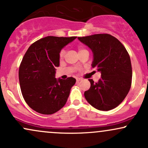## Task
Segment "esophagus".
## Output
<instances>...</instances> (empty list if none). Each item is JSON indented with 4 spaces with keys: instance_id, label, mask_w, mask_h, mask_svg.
<instances>
[{
    "instance_id": "34e87169",
    "label": "esophagus",
    "mask_w": 148,
    "mask_h": 148,
    "mask_svg": "<svg viewBox=\"0 0 148 148\" xmlns=\"http://www.w3.org/2000/svg\"><path fill=\"white\" fill-rule=\"evenodd\" d=\"M81 78H76V82H79V81H81Z\"/></svg>"
}]
</instances>
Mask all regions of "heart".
I'll use <instances>...</instances> for the list:
<instances>
[{
  "instance_id": "b5f03b06",
  "label": "heart",
  "mask_w": 148,
  "mask_h": 148,
  "mask_svg": "<svg viewBox=\"0 0 148 148\" xmlns=\"http://www.w3.org/2000/svg\"><path fill=\"white\" fill-rule=\"evenodd\" d=\"M81 50H84V49H83V48H79V51H81ZM64 55V51L62 50V51H61L60 53V57H63Z\"/></svg>"
}]
</instances>
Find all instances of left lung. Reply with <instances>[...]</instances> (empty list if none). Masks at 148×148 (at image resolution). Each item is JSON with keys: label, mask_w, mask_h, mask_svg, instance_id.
Listing matches in <instances>:
<instances>
[{"label": "left lung", "mask_w": 148, "mask_h": 148, "mask_svg": "<svg viewBox=\"0 0 148 148\" xmlns=\"http://www.w3.org/2000/svg\"><path fill=\"white\" fill-rule=\"evenodd\" d=\"M93 53L92 67L101 73L90 88L84 92L91 106L100 111H109L126 97L132 85V69L130 55L117 38L108 34H95L78 37Z\"/></svg>", "instance_id": "1"}]
</instances>
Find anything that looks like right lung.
<instances>
[{"instance_id":"add662e5","label":"right lung","mask_w":148,"mask_h":148,"mask_svg":"<svg viewBox=\"0 0 148 148\" xmlns=\"http://www.w3.org/2000/svg\"><path fill=\"white\" fill-rule=\"evenodd\" d=\"M76 37L47 36L30 45L22 59L18 70L21 90L25 102L41 114L58 111L68 99L76 79L55 78L60 65V53Z\"/></svg>"}]
</instances>
